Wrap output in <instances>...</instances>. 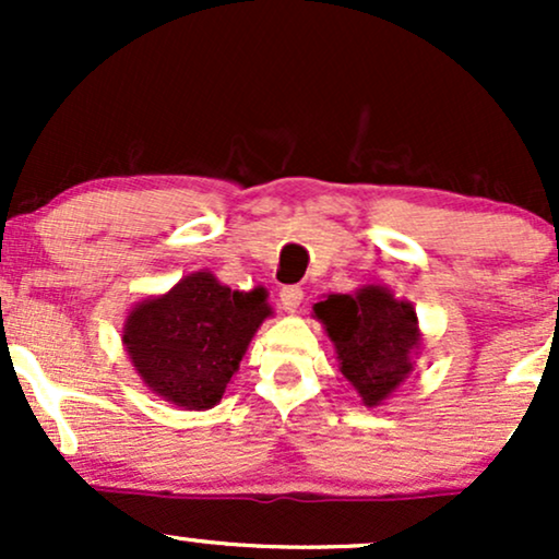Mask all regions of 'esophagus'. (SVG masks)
I'll return each mask as SVG.
<instances>
[{"label": "esophagus", "instance_id": "34e87169", "mask_svg": "<svg viewBox=\"0 0 559 559\" xmlns=\"http://www.w3.org/2000/svg\"><path fill=\"white\" fill-rule=\"evenodd\" d=\"M301 299H305V292L299 286H284L281 288V305H284L286 312H297Z\"/></svg>", "mask_w": 559, "mask_h": 559}]
</instances>
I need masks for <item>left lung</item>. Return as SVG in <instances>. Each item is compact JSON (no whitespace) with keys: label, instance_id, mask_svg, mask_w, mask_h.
<instances>
[{"label":"left lung","instance_id":"left-lung-1","mask_svg":"<svg viewBox=\"0 0 559 559\" xmlns=\"http://www.w3.org/2000/svg\"><path fill=\"white\" fill-rule=\"evenodd\" d=\"M336 349L338 370L365 407H378L409 378L420 349L418 312L386 286L329 294L312 307Z\"/></svg>","mask_w":559,"mask_h":559}]
</instances>
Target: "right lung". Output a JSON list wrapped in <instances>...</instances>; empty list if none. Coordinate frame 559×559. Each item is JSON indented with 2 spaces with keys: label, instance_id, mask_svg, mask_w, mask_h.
Instances as JSON below:
<instances>
[{
  "label": "right lung",
  "instance_id": "1",
  "mask_svg": "<svg viewBox=\"0 0 559 559\" xmlns=\"http://www.w3.org/2000/svg\"><path fill=\"white\" fill-rule=\"evenodd\" d=\"M271 316L262 286L234 292L210 271H197L128 312L123 346L152 394L183 409H210Z\"/></svg>",
  "mask_w": 559,
  "mask_h": 559
}]
</instances>
